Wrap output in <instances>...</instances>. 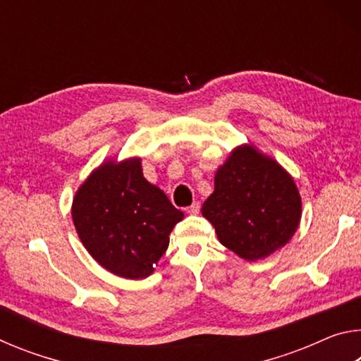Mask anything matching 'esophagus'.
<instances>
[{
	"instance_id": "1",
	"label": "esophagus",
	"mask_w": 361,
	"mask_h": 361,
	"mask_svg": "<svg viewBox=\"0 0 361 361\" xmlns=\"http://www.w3.org/2000/svg\"><path fill=\"white\" fill-rule=\"evenodd\" d=\"M186 212L189 213V215H197V213L200 212V204L199 202H194L192 205H189Z\"/></svg>"
}]
</instances>
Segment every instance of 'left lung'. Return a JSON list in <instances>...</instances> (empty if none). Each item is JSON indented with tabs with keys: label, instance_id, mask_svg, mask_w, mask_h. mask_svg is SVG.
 <instances>
[{
	"label": "left lung",
	"instance_id": "obj_1",
	"mask_svg": "<svg viewBox=\"0 0 361 361\" xmlns=\"http://www.w3.org/2000/svg\"><path fill=\"white\" fill-rule=\"evenodd\" d=\"M218 240L247 261L282 248L301 219L295 180L253 146L231 152L215 175V191L202 205Z\"/></svg>",
	"mask_w": 361,
	"mask_h": 361
}]
</instances>
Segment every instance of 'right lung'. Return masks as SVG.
Here are the masks:
<instances>
[{
	"label": "right lung",
	"mask_w": 361,
	"mask_h": 361,
	"mask_svg": "<svg viewBox=\"0 0 361 361\" xmlns=\"http://www.w3.org/2000/svg\"><path fill=\"white\" fill-rule=\"evenodd\" d=\"M71 216L82 245L100 266L138 280L154 272L170 232L185 215L146 181L142 159L130 157L94 170L73 199Z\"/></svg>",
	"instance_id": "add662e5"
}]
</instances>
